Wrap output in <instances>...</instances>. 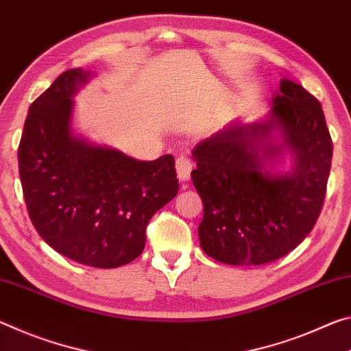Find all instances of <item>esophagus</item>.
Wrapping results in <instances>:
<instances>
[{"label":"esophagus","mask_w":351,"mask_h":351,"mask_svg":"<svg viewBox=\"0 0 351 351\" xmlns=\"http://www.w3.org/2000/svg\"><path fill=\"white\" fill-rule=\"evenodd\" d=\"M176 169H177V177H179V180L185 182L189 179V176H191L193 162L188 157H183L182 155V157L176 160Z\"/></svg>","instance_id":"34e87169"}]
</instances>
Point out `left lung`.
Instances as JSON below:
<instances>
[{"mask_svg": "<svg viewBox=\"0 0 351 351\" xmlns=\"http://www.w3.org/2000/svg\"><path fill=\"white\" fill-rule=\"evenodd\" d=\"M272 102L266 121L230 124L193 151L191 179L204 204L200 245L219 263L260 266L288 255L324 206L332 141L320 102L289 79H281ZM286 147L295 168L271 173L265 165Z\"/></svg>", "mask_w": 351, "mask_h": 351, "instance_id": "obj_1", "label": "left lung"}]
</instances>
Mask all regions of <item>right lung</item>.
Instances as JSON below:
<instances>
[{
  "mask_svg": "<svg viewBox=\"0 0 351 351\" xmlns=\"http://www.w3.org/2000/svg\"><path fill=\"white\" fill-rule=\"evenodd\" d=\"M90 71L62 73L32 102L19 146L23 196L34 227L60 255L113 269L134 261L146 227L176 197L174 157L138 162L71 130L74 101Z\"/></svg>",
  "mask_w": 351,
  "mask_h": 351,
  "instance_id": "1",
  "label": "right lung"
}]
</instances>
